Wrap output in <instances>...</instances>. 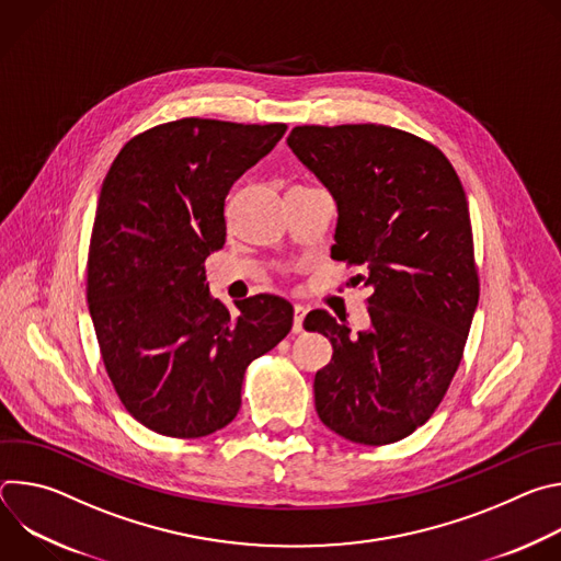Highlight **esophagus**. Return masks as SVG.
Listing matches in <instances>:
<instances>
[{"instance_id": "esophagus-1", "label": "esophagus", "mask_w": 561, "mask_h": 561, "mask_svg": "<svg viewBox=\"0 0 561 561\" xmlns=\"http://www.w3.org/2000/svg\"><path fill=\"white\" fill-rule=\"evenodd\" d=\"M304 314H306V308L301 304H295L293 306V333H301L304 331Z\"/></svg>"}]
</instances>
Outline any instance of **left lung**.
Masks as SVG:
<instances>
[{
	"instance_id": "obj_1",
	"label": "left lung",
	"mask_w": 561,
	"mask_h": 561,
	"mask_svg": "<svg viewBox=\"0 0 561 561\" xmlns=\"http://www.w3.org/2000/svg\"><path fill=\"white\" fill-rule=\"evenodd\" d=\"M288 146L337 202L333 257L362 266L370 329L310 310L333 344L314 409L348 442L383 446L426 424L457 373L479 299L463 186L431 141L381 124L295 126Z\"/></svg>"
}]
</instances>
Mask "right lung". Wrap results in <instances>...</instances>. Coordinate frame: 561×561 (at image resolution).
I'll return each instance as SVG.
<instances>
[{"label":"right lung","instance_id":"right-lung-1","mask_svg":"<svg viewBox=\"0 0 561 561\" xmlns=\"http://www.w3.org/2000/svg\"><path fill=\"white\" fill-rule=\"evenodd\" d=\"M286 124L184 117L124 144L93 224L87 297L104 368L124 409L178 439L228 426L244 373L293 327L277 295L237 301L206 284L226 242V195L284 137Z\"/></svg>","mask_w":561,"mask_h":561}]
</instances>
